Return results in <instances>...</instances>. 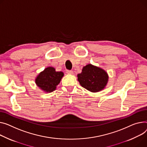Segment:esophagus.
Masks as SVG:
<instances>
[{"label": "esophagus", "mask_w": 147, "mask_h": 147, "mask_svg": "<svg viewBox=\"0 0 147 147\" xmlns=\"http://www.w3.org/2000/svg\"><path fill=\"white\" fill-rule=\"evenodd\" d=\"M66 73H67V74H73V71H71V70H66Z\"/></svg>", "instance_id": "esophagus-1"}]
</instances>
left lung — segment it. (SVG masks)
<instances>
[{
	"mask_svg": "<svg viewBox=\"0 0 147 147\" xmlns=\"http://www.w3.org/2000/svg\"><path fill=\"white\" fill-rule=\"evenodd\" d=\"M77 77L80 85L92 92H97L103 89L108 81L107 73L92 64L84 67L82 72L77 75Z\"/></svg>",
	"mask_w": 147,
	"mask_h": 147,
	"instance_id": "obj_1",
	"label": "left lung"
}]
</instances>
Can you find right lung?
Masks as SVG:
<instances>
[{
  "instance_id": "1",
  "label": "right lung",
  "mask_w": 147,
  "mask_h": 147,
  "mask_svg": "<svg viewBox=\"0 0 147 147\" xmlns=\"http://www.w3.org/2000/svg\"><path fill=\"white\" fill-rule=\"evenodd\" d=\"M63 76V72L55 71L54 68L49 67L38 76L35 83L44 91L51 92L55 90L56 86L60 83Z\"/></svg>"
}]
</instances>
